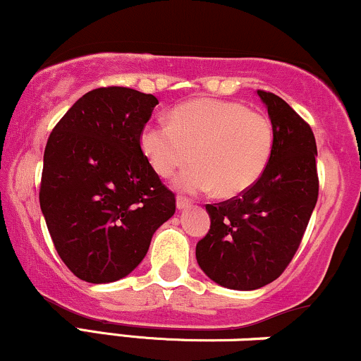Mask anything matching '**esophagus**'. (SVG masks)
I'll use <instances>...</instances> for the list:
<instances>
[{"instance_id":"1","label":"esophagus","mask_w":361,"mask_h":361,"mask_svg":"<svg viewBox=\"0 0 361 361\" xmlns=\"http://www.w3.org/2000/svg\"><path fill=\"white\" fill-rule=\"evenodd\" d=\"M190 204H192V201H190L189 197H184V196L177 197V207H179V209H185V207H189Z\"/></svg>"}]
</instances>
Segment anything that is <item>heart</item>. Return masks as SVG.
<instances>
[{
    "label": "heart",
    "mask_w": 361,
    "mask_h": 361,
    "mask_svg": "<svg viewBox=\"0 0 361 361\" xmlns=\"http://www.w3.org/2000/svg\"><path fill=\"white\" fill-rule=\"evenodd\" d=\"M140 147L160 177L182 171L176 185L185 192L216 189L223 197L247 192L265 172L274 150L272 123L235 101L196 99L172 109L171 123L143 126Z\"/></svg>",
    "instance_id": "b5f03b06"
}]
</instances>
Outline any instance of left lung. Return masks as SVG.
<instances>
[{"label":"left lung","instance_id":"1","mask_svg":"<svg viewBox=\"0 0 361 361\" xmlns=\"http://www.w3.org/2000/svg\"><path fill=\"white\" fill-rule=\"evenodd\" d=\"M257 92L274 128L270 162L247 192L206 204L211 226L196 245L197 264L207 277L235 290L260 289L281 277L319 194L316 138L309 123L274 92Z\"/></svg>","mask_w":361,"mask_h":361}]
</instances>
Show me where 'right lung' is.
Instances as JSON below:
<instances>
[{
  "mask_svg": "<svg viewBox=\"0 0 361 361\" xmlns=\"http://www.w3.org/2000/svg\"><path fill=\"white\" fill-rule=\"evenodd\" d=\"M157 104L135 89L97 87L50 133L38 197L59 257L80 281L126 277L176 213V194L140 147Z\"/></svg>",
  "mask_w": 361,
  "mask_h": 361,
  "instance_id": "add662e5",
  "label": "right lung"
}]
</instances>
